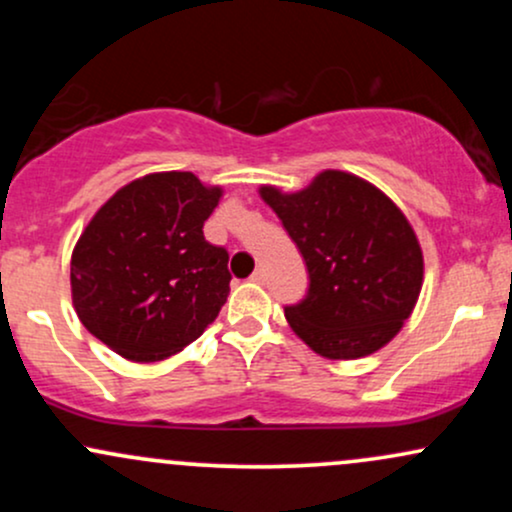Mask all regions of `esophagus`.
I'll return each instance as SVG.
<instances>
[{
	"label": "esophagus",
	"instance_id": "34e87169",
	"mask_svg": "<svg viewBox=\"0 0 512 512\" xmlns=\"http://www.w3.org/2000/svg\"><path fill=\"white\" fill-rule=\"evenodd\" d=\"M250 279L255 281V284H264V281H267V269H264V267H257V269H255V274H252Z\"/></svg>",
	"mask_w": 512,
	"mask_h": 512
}]
</instances>
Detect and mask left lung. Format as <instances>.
I'll return each mask as SVG.
<instances>
[{
    "label": "left lung",
    "instance_id": "8db88e82",
    "mask_svg": "<svg viewBox=\"0 0 512 512\" xmlns=\"http://www.w3.org/2000/svg\"><path fill=\"white\" fill-rule=\"evenodd\" d=\"M260 197L310 274L308 296L284 310L291 330L332 361L392 342L424 286V252L402 209L346 170H322L298 192L262 185Z\"/></svg>",
    "mask_w": 512,
    "mask_h": 512
}]
</instances>
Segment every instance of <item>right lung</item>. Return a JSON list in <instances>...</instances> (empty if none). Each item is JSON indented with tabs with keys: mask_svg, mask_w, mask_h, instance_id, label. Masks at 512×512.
<instances>
[{
	"mask_svg": "<svg viewBox=\"0 0 512 512\" xmlns=\"http://www.w3.org/2000/svg\"><path fill=\"white\" fill-rule=\"evenodd\" d=\"M223 190L195 173H149L120 187L72 252V301L93 337L134 363L195 342L231 291L228 252L204 240Z\"/></svg>",
	"mask_w": 512,
	"mask_h": 512,
	"instance_id": "1",
	"label": "right lung"
}]
</instances>
